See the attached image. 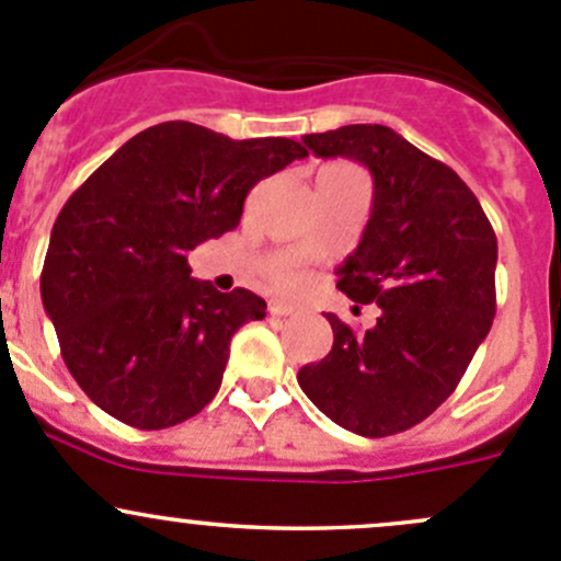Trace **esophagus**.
<instances>
[{
    "label": "esophagus",
    "mask_w": 561,
    "mask_h": 561,
    "mask_svg": "<svg viewBox=\"0 0 561 561\" xmlns=\"http://www.w3.org/2000/svg\"><path fill=\"white\" fill-rule=\"evenodd\" d=\"M268 312L274 314V317H287V314H293L296 312V307H290V304H282V301H274L268 307Z\"/></svg>",
    "instance_id": "obj_1"
}]
</instances>
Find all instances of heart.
<instances>
[{"label": "heart", "mask_w": 561, "mask_h": 561, "mask_svg": "<svg viewBox=\"0 0 561 561\" xmlns=\"http://www.w3.org/2000/svg\"><path fill=\"white\" fill-rule=\"evenodd\" d=\"M271 279H274L279 287H285V290H293V287L304 285L307 274H304V268L298 263H282V265H276L274 274H271Z\"/></svg>", "instance_id": "obj_1"}]
</instances>
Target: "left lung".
I'll list each match as a JSON object with an SVG mask.
<instances>
[{"mask_svg": "<svg viewBox=\"0 0 561 561\" xmlns=\"http://www.w3.org/2000/svg\"><path fill=\"white\" fill-rule=\"evenodd\" d=\"M304 144L369 168L375 203L336 287L380 307L358 333L325 314L331 353L298 371L304 393L347 432L390 437L426 421L461 382L496 314V236L454 168L382 124H347ZM358 309V307H355Z\"/></svg>", "mask_w": 561, "mask_h": 561, "instance_id": "1", "label": "left lung"}]
</instances>
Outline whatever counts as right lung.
<instances>
[{
	"instance_id": "right-lung-1",
	"label": "right lung",
	"mask_w": 561,
	"mask_h": 561,
	"mask_svg": "<svg viewBox=\"0 0 561 561\" xmlns=\"http://www.w3.org/2000/svg\"><path fill=\"white\" fill-rule=\"evenodd\" d=\"M309 151L162 122L107 157L56 217L39 296L83 393L127 426L168 428L222 386L230 339L265 301L192 279L190 249L239 228L265 175Z\"/></svg>"
}]
</instances>
